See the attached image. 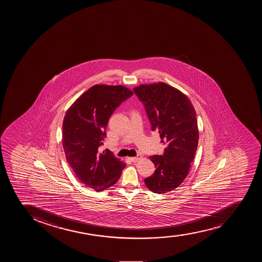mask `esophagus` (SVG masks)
I'll return each mask as SVG.
<instances>
[{"label": "esophagus", "mask_w": 262, "mask_h": 262, "mask_svg": "<svg viewBox=\"0 0 262 262\" xmlns=\"http://www.w3.org/2000/svg\"><path fill=\"white\" fill-rule=\"evenodd\" d=\"M142 158H143V156H136V157H132V158H129V160L133 161V162H138V161H140Z\"/></svg>", "instance_id": "1"}]
</instances>
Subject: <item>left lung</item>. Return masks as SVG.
I'll return each mask as SVG.
<instances>
[{"label":"left lung","mask_w":262,"mask_h":262,"mask_svg":"<svg viewBox=\"0 0 262 262\" xmlns=\"http://www.w3.org/2000/svg\"><path fill=\"white\" fill-rule=\"evenodd\" d=\"M143 102L152 130H158L166 148L162 156H150L156 169L144 179L154 193L178 188L189 174L199 139L196 113L185 94L163 82L133 89Z\"/></svg>","instance_id":"1"}]
</instances>
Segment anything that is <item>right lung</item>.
I'll list each match as a JSON object with an SVG mask.
<instances>
[{
  "label": "right lung",
  "mask_w": 262,
  "mask_h": 262,
  "mask_svg": "<svg viewBox=\"0 0 262 262\" xmlns=\"http://www.w3.org/2000/svg\"><path fill=\"white\" fill-rule=\"evenodd\" d=\"M133 92L123 85L96 84L68 109L62 124L66 158L82 184L96 191L115 184L125 163L111 151L98 153L114 110Z\"/></svg>",
  "instance_id": "right-lung-1"
}]
</instances>
